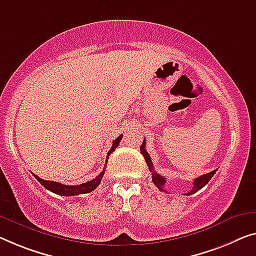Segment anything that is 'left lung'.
I'll list each match as a JSON object with an SVG mask.
<instances>
[{
	"mask_svg": "<svg viewBox=\"0 0 256 256\" xmlns=\"http://www.w3.org/2000/svg\"><path fill=\"white\" fill-rule=\"evenodd\" d=\"M140 152H141V154L144 155V160H146L147 166H148V169H150V170L152 171V182H154L156 188H158L160 190H164L166 178L163 177V176H161V174H158L156 172V171L154 170V166H152V162L150 156V154H148L147 150H146V140H144V141H142V144H141V146H140ZM216 171H217V169L212 171V172L206 174H202V176H200V177H198V178L194 179V182H193V184H194L193 188L190 190V192L185 193V196H190V194L196 193L198 190H201L202 188H204V185H207L208 182L212 179V177L214 176V174H216Z\"/></svg>",
	"mask_w": 256,
	"mask_h": 256,
	"instance_id": "1",
	"label": "left lung"
}]
</instances>
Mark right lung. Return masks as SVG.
I'll list each match as a JSON object with an SVG mask.
<instances>
[{
  "instance_id": "right-lung-1",
  "label": "right lung",
  "mask_w": 256,
  "mask_h": 256,
  "mask_svg": "<svg viewBox=\"0 0 256 256\" xmlns=\"http://www.w3.org/2000/svg\"><path fill=\"white\" fill-rule=\"evenodd\" d=\"M122 138H123V136H120L117 139L112 141V148H110V150L108 152V154H106V162H108L109 155L112 154V152L118 147V144H120ZM104 171H106V169H104V171H102V172L98 174V177H95L94 179H92V180L84 182V184H80V185H63V184H60V182H57L44 180V179H41L40 177H38L36 174H33V176L36 177L38 180H39L40 184L42 185L44 188L52 190V193L58 194V196H79V194L90 193V192H92V190H94L98 188V184L101 182L102 177H104Z\"/></svg>"
}]
</instances>
